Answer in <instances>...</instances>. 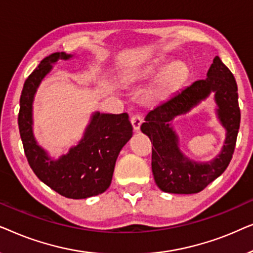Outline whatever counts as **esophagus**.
<instances>
[{
  "label": "esophagus",
  "instance_id": "1",
  "mask_svg": "<svg viewBox=\"0 0 253 253\" xmlns=\"http://www.w3.org/2000/svg\"><path fill=\"white\" fill-rule=\"evenodd\" d=\"M131 124H132V127L134 131H139L140 130V126L143 123V119L139 115H133L131 117Z\"/></svg>",
  "mask_w": 253,
  "mask_h": 253
}]
</instances>
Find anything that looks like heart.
Returning a JSON list of instances; mask_svg holds the SVG:
<instances>
[{
    "mask_svg": "<svg viewBox=\"0 0 253 253\" xmlns=\"http://www.w3.org/2000/svg\"><path fill=\"white\" fill-rule=\"evenodd\" d=\"M169 64H170V60H169V58L160 57L152 61L151 63L144 65V67L137 69V70L133 72V76H136L138 78L148 79L153 78L159 74H161L162 71H164L160 77H159L158 81L154 83L153 87L151 88V98L158 100L168 96L172 91H174L176 85L178 84L179 81L184 77V65L175 63L171 64L169 68L168 67L169 66ZM166 68L168 69L167 71L165 70Z\"/></svg>",
    "mask_w": 253,
    "mask_h": 253,
    "instance_id": "heart-1",
    "label": "heart"
}]
</instances>
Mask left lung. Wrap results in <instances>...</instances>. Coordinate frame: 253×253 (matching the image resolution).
Segmentation results:
<instances>
[{
  "label": "left lung",
  "mask_w": 253,
  "mask_h": 253,
  "mask_svg": "<svg viewBox=\"0 0 253 253\" xmlns=\"http://www.w3.org/2000/svg\"><path fill=\"white\" fill-rule=\"evenodd\" d=\"M213 92L216 115L226 137L221 151L212 161L195 162L182 153L179 137L171 121L185 115ZM237 84L229 69L215 56L206 78L172 94L145 116L141 132L153 143L152 172L164 192L191 195L198 193L226 170L233 158L240 129Z\"/></svg>",
  "instance_id": "1"
}]
</instances>
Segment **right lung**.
<instances>
[{
    "instance_id": "add662e5",
    "label": "right lung",
    "mask_w": 253,
    "mask_h": 253,
    "mask_svg": "<svg viewBox=\"0 0 253 253\" xmlns=\"http://www.w3.org/2000/svg\"><path fill=\"white\" fill-rule=\"evenodd\" d=\"M75 55L64 51L44 57L24 84L20 95L18 126L27 161L41 182L71 199L101 195L112 183L121 150L132 137V126L126 113L93 112L77 144L58 158L38 143L34 136L33 103L38 88L58 61Z\"/></svg>"
}]
</instances>
